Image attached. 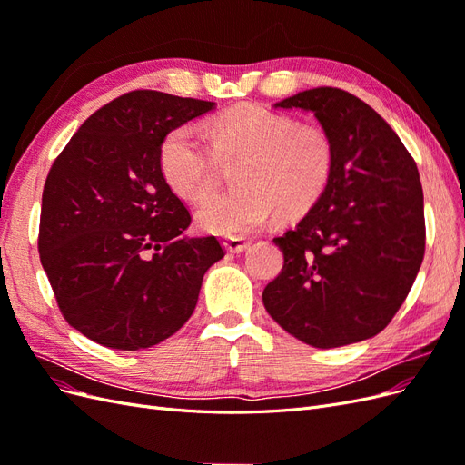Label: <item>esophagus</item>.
I'll use <instances>...</instances> for the list:
<instances>
[{
    "label": "esophagus",
    "instance_id": "esophagus-1",
    "mask_svg": "<svg viewBox=\"0 0 465 465\" xmlns=\"http://www.w3.org/2000/svg\"><path fill=\"white\" fill-rule=\"evenodd\" d=\"M223 244L227 248V252H231V254H241V252H244L250 246V241L242 236H229L224 238Z\"/></svg>",
    "mask_w": 465,
    "mask_h": 465
}]
</instances>
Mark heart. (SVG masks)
Returning a JSON list of instances; mask_svg holds the SVG:
<instances>
[{
	"mask_svg": "<svg viewBox=\"0 0 465 465\" xmlns=\"http://www.w3.org/2000/svg\"><path fill=\"white\" fill-rule=\"evenodd\" d=\"M211 147L200 130L182 124L159 147L161 174L180 200L198 203L217 186V161L241 157L232 180L238 188L207 200L198 224L215 234L260 229L275 211L292 215L320 200L335 166V143L320 124L258 104H241L209 122Z\"/></svg>",
	"mask_w": 465,
	"mask_h": 465,
	"instance_id": "b5f03b06",
	"label": "heart"
}]
</instances>
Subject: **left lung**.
I'll return each instance as SVG.
<instances>
[{
    "mask_svg": "<svg viewBox=\"0 0 465 465\" xmlns=\"http://www.w3.org/2000/svg\"><path fill=\"white\" fill-rule=\"evenodd\" d=\"M275 106L312 110L333 137L335 166L312 209L273 238L285 262L263 289L265 311L312 347L369 340L396 316L425 256L417 164L388 122L343 89Z\"/></svg>",
    "mask_w": 465,
    "mask_h": 465,
    "instance_id": "1",
    "label": "left lung"
}]
</instances>
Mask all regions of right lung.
I'll list each match as a JSON object with an SVG mask.
<instances>
[{
	"mask_svg": "<svg viewBox=\"0 0 465 465\" xmlns=\"http://www.w3.org/2000/svg\"><path fill=\"white\" fill-rule=\"evenodd\" d=\"M215 103L125 93L91 114L42 190L38 252L69 326L104 347L157 345L192 316L215 236L188 238L184 202L159 168L163 137Z\"/></svg>",
	"mask_w": 465,
	"mask_h": 465,
	"instance_id": "obj_1",
	"label": "right lung"
}]
</instances>
